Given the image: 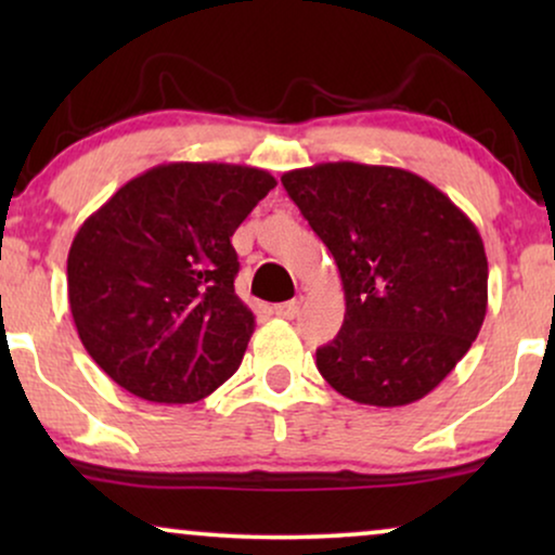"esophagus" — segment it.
I'll list each match as a JSON object with an SVG mask.
<instances>
[{
  "mask_svg": "<svg viewBox=\"0 0 555 555\" xmlns=\"http://www.w3.org/2000/svg\"><path fill=\"white\" fill-rule=\"evenodd\" d=\"M275 315L278 318H285V321H291V318H295L298 315V310H300V302L298 300H287V302H278L275 308Z\"/></svg>",
  "mask_w": 555,
  "mask_h": 555,
  "instance_id": "34e87169",
  "label": "esophagus"
}]
</instances>
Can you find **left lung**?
I'll return each mask as SVG.
<instances>
[{"instance_id": "8db88e82", "label": "left lung", "mask_w": 555, "mask_h": 555, "mask_svg": "<svg viewBox=\"0 0 555 555\" xmlns=\"http://www.w3.org/2000/svg\"><path fill=\"white\" fill-rule=\"evenodd\" d=\"M283 186L344 283V325L315 351L321 376L369 406L427 397L488 310L477 227L427 179L393 166L318 164L283 173Z\"/></svg>"}]
</instances>
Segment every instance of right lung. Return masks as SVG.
<instances>
[{"label": "right lung", "mask_w": 555, "mask_h": 555, "mask_svg": "<svg viewBox=\"0 0 555 555\" xmlns=\"http://www.w3.org/2000/svg\"><path fill=\"white\" fill-rule=\"evenodd\" d=\"M275 184L253 166L162 164L82 222L67 298L113 382L156 404H194L240 369L255 315L234 293L230 237Z\"/></svg>", "instance_id": "add662e5"}]
</instances>
